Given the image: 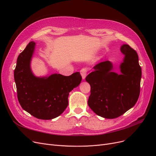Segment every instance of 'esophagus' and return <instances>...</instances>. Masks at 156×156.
I'll return each mask as SVG.
<instances>
[{
  "mask_svg": "<svg viewBox=\"0 0 156 156\" xmlns=\"http://www.w3.org/2000/svg\"><path fill=\"white\" fill-rule=\"evenodd\" d=\"M87 71H88L87 68H83V69H81V71H80V73H81V75H82L83 80H84L85 78V76H86Z\"/></svg>",
  "mask_w": 156,
  "mask_h": 156,
  "instance_id": "esophagus-1",
  "label": "esophagus"
}]
</instances>
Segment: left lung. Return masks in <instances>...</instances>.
Masks as SVG:
<instances>
[{"mask_svg":"<svg viewBox=\"0 0 156 156\" xmlns=\"http://www.w3.org/2000/svg\"><path fill=\"white\" fill-rule=\"evenodd\" d=\"M120 51L124 54L120 65L121 74L112 72V63L105 61L94 66L85 78L91 85L88 105L105 119L121 116L134 106L140 94L142 73L137 52L128 44H123Z\"/></svg>","mask_w":156,"mask_h":156,"instance_id":"left-lung-1","label":"left lung"}]
</instances>
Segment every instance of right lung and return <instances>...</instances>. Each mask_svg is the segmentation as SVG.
Returning <instances> with one entry per match:
<instances>
[{
  "mask_svg": "<svg viewBox=\"0 0 156 156\" xmlns=\"http://www.w3.org/2000/svg\"><path fill=\"white\" fill-rule=\"evenodd\" d=\"M36 43L30 42L19 55L14 70L17 98L25 111L39 119L50 120L59 116L68 105V97L82 81L81 74L69 76L53 74L36 77L32 72L30 62Z\"/></svg>",
  "mask_w": 156,
  "mask_h": 156,
  "instance_id": "1",
  "label": "right lung"
}]
</instances>
